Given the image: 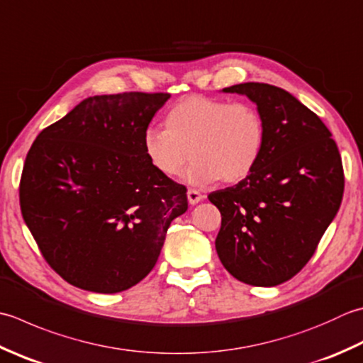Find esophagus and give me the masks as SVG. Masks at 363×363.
<instances>
[{"label":"esophagus","instance_id":"34e87169","mask_svg":"<svg viewBox=\"0 0 363 363\" xmlns=\"http://www.w3.org/2000/svg\"><path fill=\"white\" fill-rule=\"evenodd\" d=\"M203 198H204V195L200 194V191L195 190V189H190L187 191V200H189L190 204H198L203 200Z\"/></svg>","mask_w":363,"mask_h":363}]
</instances>
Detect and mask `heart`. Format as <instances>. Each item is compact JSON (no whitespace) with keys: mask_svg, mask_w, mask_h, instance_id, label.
<instances>
[{"mask_svg":"<svg viewBox=\"0 0 363 363\" xmlns=\"http://www.w3.org/2000/svg\"><path fill=\"white\" fill-rule=\"evenodd\" d=\"M163 125L165 129L149 127L143 135L149 165L176 177L190 157L195 159L186 173V181L194 186L247 179L266 146L264 118L250 102L187 96L169 106Z\"/></svg>","mask_w":363,"mask_h":363,"instance_id":"b5f03b06","label":"heart"}]
</instances>
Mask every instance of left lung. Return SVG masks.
Segmentation results:
<instances>
[{
  "label": "left lung",
  "mask_w": 363,
  "mask_h": 363,
  "mask_svg": "<svg viewBox=\"0 0 363 363\" xmlns=\"http://www.w3.org/2000/svg\"><path fill=\"white\" fill-rule=\"evenodd\" d=\"M223 92L257 104L266 146L247 179L208 196L222 214L216 250L234 279L275 286L307 264L337 216L345 190L342 157L323 121L288 91L240 83Z\"/></svg>",
  "instance_id": "obj_1"
}]
</instances>
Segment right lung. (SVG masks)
Segmentation results:
<instances>
[{
    "label": "right lung",
    "mask_w": 363,
    "mask_h": 363,
    "mask_svg": "<svg viewBox=\"0 0 363 363\" xmlns=\"http://www.w3.org/2000/svg\"><path fill=\"white\" fill-rule=\"evenodd\" d=\"M167 92L88 97L28 151L20 209L42 257L64 280L113 294L157 262L187 189L149 165L143 135Z\"/></svg>",
    "instance_id": "1"
}]
</instances>
